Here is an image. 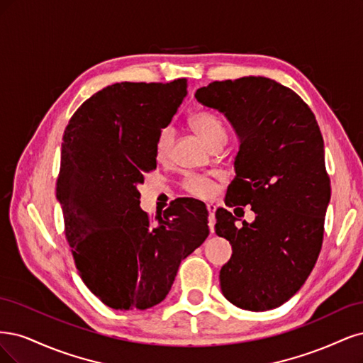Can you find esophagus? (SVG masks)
Returning a JSON list of instances; mask_svg holds the SVG:
<instances>
[{
  "label": "esophagus",
  "instance_id": "1",
  "mask_svg": "<svg viewBox=\"0 0 363 363\" xmlns=\"http://www.w3.org/2000/svg\"><path fill=\"white\" fill-rule=\"evenodd\" d=\"M208 209V226L211 229V232H214V226H216V206L213 203L206 205Z\"/></svg>",
  "mask_w": 363,
  "mask_h": 363
}]
</instances>
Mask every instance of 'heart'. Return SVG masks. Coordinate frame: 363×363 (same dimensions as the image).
Segmentation results:
<instances>
[{
    "label": "heart",
    "instance_id": "1",
    "mask_svg": "<svg viewBox=\"0 0 363 363\" xmlns=\"http://www.w3.org/2000/svg\"><path fill=\"white\" fill-rule=\"evenodd\" d=\"M190 126L205 143L213 146L217 142H226V126L220 116L211 111H197L190 116ZM173 145V130L170 126L161 128L154 142V155L158 161H166L170 157ZM182 189L199 199H211L217 193L213 178L206 174L189 173L182 181Z\"/></svg>",
    "mask_w": 363,
    "mask_h": 363
}]
</instances>
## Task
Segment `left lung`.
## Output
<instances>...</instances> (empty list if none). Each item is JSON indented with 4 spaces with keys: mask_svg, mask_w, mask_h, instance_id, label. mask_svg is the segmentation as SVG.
<instances>
[{
    "mask_svg": "<svg viewBox=\"0 0 363 363\" xmlns=\"http://www.w3.org/2000/svg\"><path fill=\"white\" fill-rule=\"evenodd\" d=\"M194 96L240 137L226 206L256 214L237 228L232 213L217 209L216 233L232 245L221 292L245 311L274 309L306 282L323 245L332 190L320 126L296 91L265 77L214 81Z\"/></svg>",
    "mask_w": 363,
    "mask_h": 363,
    "instance_id": "8db88e82",
    "label": "left lung"
}]
</instances>
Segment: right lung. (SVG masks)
I'll use <instances>...</instances> for the list:
<instances>
[{
	"label": "right lung",
	"mask_w": 363,
	"mask_h": 363,
	"mask_svg": "<svg viewBox=\"0 0 363 363\" xmlns=\"http://www.w3.org/2000/svg\"><path fill=\"white\" fill-rule=\"evenodd\" d=\"M186 79L116 83L90 96L63 134L57 199L77 270L104 305L145 311L166 298L182 259L209 235L203 202L182 197L162 216L140 209L137 186L157 167L154 142Z\"/></svg>",
	"instance_id": "obj_1"
}]
</instances>
